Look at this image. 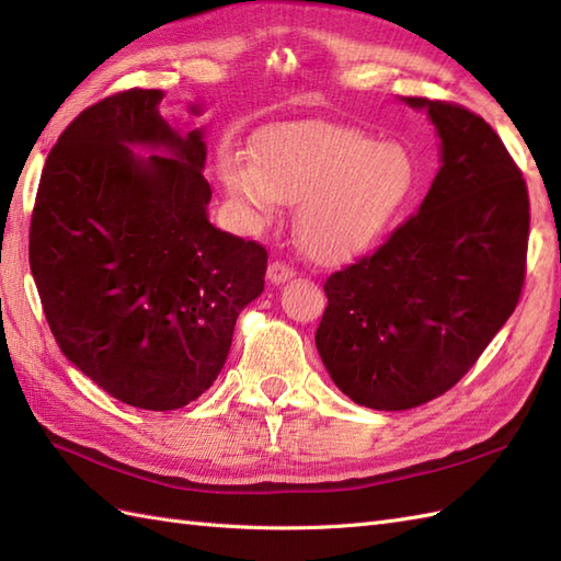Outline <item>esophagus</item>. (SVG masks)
Segmentation results:
<instances>
[{"label": "esophagus", "instance_id": "obj_1", "mask_svg": "<svg viewBox=\"0 0 561 561\" xmlns=\"http://www.w3.org/2000/svg\"><path fill=\"white\" fill-rule=\"evenodd\" d=\"M294 275H296V270L291 265L282 263V260H275V263H270V267H267L270 284H282L286 279H291Z\"/></svg>", "mask_w": 561, "mask_h": 561}]
</instances>
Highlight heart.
<instances>
[{
    "mask_svg": "<svg viewBox=\"0 0 561 561\" xmlns=\"http://www.w3.org/2000/svg\"><path fill=\"white\" fill-rule=\"evenodd\" d=\"M221 179L257 225L298 206L296 237L320 263L366 253L411 198L415 164L394 140L324 122H291L255 138L253 162L227 152Z\"/></svg>",
    "mask_w": 561,
    "mask_h": 561,
    "instance_id": "1",
    "label": "heart"
}]
</instances>
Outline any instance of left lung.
<instances>
[{
  "mask_svg": "<svg viewBox=\"0 0 561 561\" xmlns=\"http://www.w3.org/2000/svg\"><path fill=\"white\" fill-rule=\"evenodd\" d=\"M435 124L442 167L419 213L324 282L316 346L334 385L375 411L445 394L514 312L530 205L492 126L461 104L403 98Z\"/></svg>",
  "mask_w": 561,
  "mask_h": 561,
  "instance_id": "1",
  "label": "left lung"
}]
</instances>
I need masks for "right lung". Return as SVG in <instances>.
<instances>
[{"mask_svg": "<svg viewBox=\"0 0 561 561\" xmlns=\"http://www.w3.org/2000/svg\"><path fill=\"white\" fill-rule=\"evenodd\" d=\"M162 98L122 90L64 128L28 243L61 354L148 411L181 409L210 389L267 270L263 245L210 225L203 128L179 136L162 119ZM136 145L163 152L140 159Z\"/></svg>", "mask_w": 561, "mask_h": 561, "instance_id": "1", "label": "right lung"}]
</instances>
